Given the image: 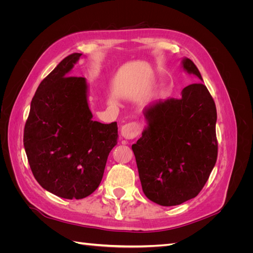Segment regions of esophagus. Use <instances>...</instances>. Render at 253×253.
<instances>
[{
    "instance_id": "obj_1",
    "label": "esophagus",
    "mask_w": 253,
    "mask_h": 253,
    "mask_svg": "<svg viewBox=\"0 0 253 253\" xmlns=\"http://www.w3.org/2000/svg\"><path fill=\"white\" fill-rule=\"evenodd\" d=\"M141 126L137 122H129L121 127V136L126 139H134L140 134Z\"/></svg>"
}]
</instances>
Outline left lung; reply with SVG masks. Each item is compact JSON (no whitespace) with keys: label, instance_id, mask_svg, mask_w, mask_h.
Returning <instances> with one entry per match:
<instances>
[{"label":"left lung","instance_id":"obj_1","mask_svg":"<svg viewBox=\"0 0 253 253\" xmlns=\"http://www.w3.org/2000/svg\"><path fill=\"white\" fill-rule=\"evenodd\" d=\"M188 73L203 80L190 59ZM148 126L132 145L144 195L160 206L194 198L217 159L216 106L202 82L181 91V98L159 100L144 110Z\"/></svg>","mask_w":253,"mask_h":253}]
</instances>
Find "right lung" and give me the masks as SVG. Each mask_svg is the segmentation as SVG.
Segmentation results:
<instances>
[{
    "instance_id": "right-lung-1",
    "label": "right lung",
    "mask_w": 253,
    "mask_h": 253,
    "mask_svg": "<svg viewBox=\"0 0 253 253\" xmlns=\"http://www.w3.org/2000/svg\"><path fill=\"white\" fill-rule=\"evenodd\" d=\"M81 53L65 57L38 86L24 127V148L37 181L67 200L91 194L117 144V122L91 120L86 82L71 77Z\"/></svg>"
}]
</instances>
